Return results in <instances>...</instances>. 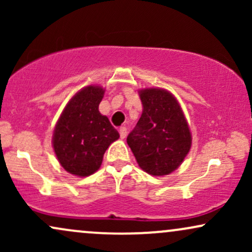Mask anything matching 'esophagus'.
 <instances>
[{
    "instance_id": "obj_1",
    "label": "esophagus",
    "mask_w": 252,
    "mask_h": 252,
    "mask_svg": "<svg viewBox=\"0 0 252 252\" xmlns=\"http://www.w3.org/2000/svg\"><path fill=\"white\" fill-rule=\"evenodd\" d=\"M118 131H120L121 138H126V132H128V130H126V126H121V128L118 129Z\"/></svg>"
}]
</instances>
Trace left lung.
<instances>
[{"label": "left lung", "mask_w": 252, "mask_h": 252, "mask_svg": "<svg viewBox=\"0 0 252 252\" xmlns=\"http://www.w3.org/2000/svg\"><path fill=\"white\" fill-rule=\"evenodd\" d=\"M143 111L126 137L138 166L150 175H168L189 154L192 135L178 99L164 89L140 90Z\"/></svg>", "instance_id": "1"}]
</instances>
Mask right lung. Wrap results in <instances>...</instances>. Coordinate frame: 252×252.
<instances>
[{
    "mask_svg": "<svg viewBox=\"0 0 252 252\" xmlns=\"http://www.w3.org/2000/svg\"><path fill=\"white\" fill-rule=\"evenodd\" d=\"M102 86L89 85L78 91L60 115L53 132V149L70 174L89 176L99 169L105 150L120 134L98 110L104 97Z\"/></svg>",
    "mask_w": 252,
    "mask_h": 252,
    "instance_id": "1",
    "label": "right lung"
}]
</instances>
